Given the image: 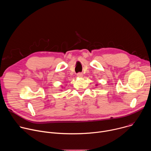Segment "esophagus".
Returning a JSON list of instances; mask_svg holds the SVG:
<instances>
[{"label":"esophagus","mask_w":151,"mask_h":151,"mask_svg":"<svg viewBox=\"0 0 151 151\" xmlns=\"http://www.w3.org/2000/svg\"><path fill=\"white\" fill-rule=\"evenodd\" d=\"M77 76H78V77H79V78H81V77H82V76H83V74H82V73H77Z\"/></svg>","instance_id":"1"}]
</instances>
